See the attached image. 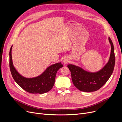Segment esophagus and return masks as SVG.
Returning a JSON list of instances; mask_svg holds the SVG:
<instances>
[{
    "instance_id": "1",
    "label": "esophagus",
    "mask_w": 122,
    "mask_h": 122,
    "mask_svg": "<svg viewBox=\"0 0 122 122\" xmlns=\"http://www.w3.org/2000/svg\"><path fill=\"white\" fill-rule=\"evenodd\" d=\"M69 61L68 59L67 58H65L64 59V60H63V63L64 64H67L68 63Z\"/></svg>"
}]
</instances>
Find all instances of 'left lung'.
<instances>
[{
    "label": "left lung",
    "mask_w": 122,
    "mask_h": 122,
    "mask_svg": "<svg viewBox=\"0 0 122 122\" xmlns=\"http://www.w3.org/2000/svg\"><path fill=\"white\" fill-rule=\"evenodd\" d=\"M108 39L111 45L109 60L100 71L91 73L84 71L76 66L68 65L71 71L73 84L79 90L86 92L96 91L104 86L111 76L115 65V55L112 41L110 38Z\"/></svg>",
    "instance_id": "8db88e82"
}]
</instances>
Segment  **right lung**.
<instances>
[{"label":"right lung","instance_id":"1","mask_svg":"<svg viewBox=\"0 0 122 122\" xmlns=\"http://www.w3.org/2000/svg\"><path fill=\"white\" fill-rule=\"evenodd\" d=\"M12 48L10 50V68L13 78L24 90L32 94H44L49 92L54 86L55 78L58 70L61 68V62H58L47 68L42 74L32 78L22 76L14 68L12 59Z\"/></svg>","mask_w":122,"mask_h":122}]
</instances>
